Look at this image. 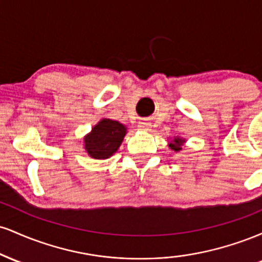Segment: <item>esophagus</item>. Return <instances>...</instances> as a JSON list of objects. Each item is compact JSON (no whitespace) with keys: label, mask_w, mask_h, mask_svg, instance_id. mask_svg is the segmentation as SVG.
I'll use <instances>...</instances> for the list:
<instances>
[{"label":"esophagus","mask_w":262,"mask_h":262,"mask_svg":"<svg viewBox=\"0 0 262 262\" xmlns=\"http://www.w3.org/2000/svg\"><path fill=\"white\" fill-rule=\"evenodd\" d=\"M138 127L141 130H150V128H151V123H150L148 119H143V121H140L138 123Z\"/></svg>","instance_id":"1"}]
</instances>
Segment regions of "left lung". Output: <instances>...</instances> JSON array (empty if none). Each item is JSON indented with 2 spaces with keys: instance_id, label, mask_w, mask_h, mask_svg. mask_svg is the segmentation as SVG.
Listing matches in <instances>:
<instances>
[{
  "instance_id": "left-lung-1",
  "label": "left lung",
  "mask_w": 262,
  "mask_h": 262,
  "mask_svg": "<svg viewBox=\"0 0 262 262\" xmlns=\"http://www.w3.org/2000/svg\"><path fill=\"white\" fill-rule=\"evenodd\" d=\"M183 143H185V139H181V138H173L172 141H170L169 146L170 149H172L173 151H180L182 149Z\"/></svg>"
}]
</instances>
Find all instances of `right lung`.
<instances>
[{"label":"right lung","mask_w":262,"mask_h":262,"mask_svg":"<svg viewBox=\"0 0 262 262\" xmlns=\"http://www.w3.org/2000/svg\"><path fill=\"white\" fill-rule=\"evenodd\" d=\"M127 128L122 123L103 118L83 139L85 150L91 158L97 160L111 158L121 146Z\"/></svg>","instance_id":"obj_1"}]
</instances>
